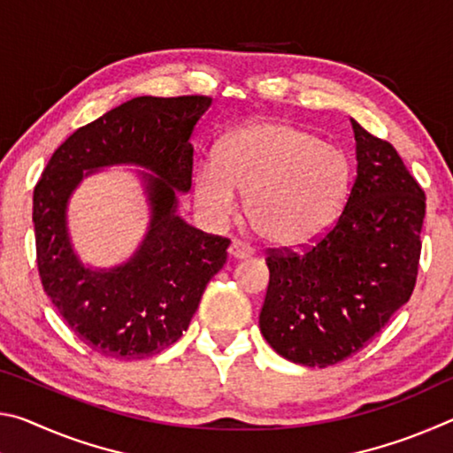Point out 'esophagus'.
I'll return each mask as SVG.
<instances>
[{
  "mask_svg": "<svg viewBox=\"0 0 453 453\" xmlns=\"http://www.w3.org/2000/svg\"><path fill=\"white\" fill-rule=\"evenodd\" d=\"M256 254V248L254 245L240 242V240H234L232 245H229V256L234 259H245V257H251Z\"/></svg>",
  "mask_w": 453,
  "mask_h": 453,
  "instance_id": "34e87169",
  "label": "esophagus"
}]
</instances>
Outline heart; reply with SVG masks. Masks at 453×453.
Masks as SVG:
<instances>
[{
  "instance_id": "1",
  "label": "heart",
  "mask_w": 453,
  "mask_h": 453,
  "mask_svg": "<svg viewBox=\"0 0 453 453\" xmlns=\"http://www.w3.org/2000/svg\"><path fill=\"white\" fill-rule=\"evenodd\" d=\"M346 188L348 162L340 150L288 121H256L221 142L216 164L197 167L194 196L197 210L221 224L234 216V191H240L259 235L300 245L324 232Z\"/></svg>"
}]
</instances>
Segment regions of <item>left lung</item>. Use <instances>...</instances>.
Here are the masks:
<instances>
[{"label": "left lung", "instance_id": "obj_1", "mask_svg": "<svg viewBox=\"0 0 453 453\" xmlns=\"http://www.w3.org/2000/svg\"><path fill=\"white\" fill-rule=\"evenodd\" d=\"M357 175L324 235L270 248L259 313L281 357L326 367L354 356L410 300L418 280L426 194L395 148L351 119Z\"/></svg>", "mask_w": 453, "mask_h": 453}]
</instances>
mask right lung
Masks as SVG:
<instances>
[{"instance_id":"add662e5","label":"right lung","mask_w":453,"mask_h":453,"mask_svg":"<svg viewBox=\"0 0 453 453\" xmlns=\"http://www.w3.org/2000/svg\"><path fill=\"white\" fill-rule=\"evenodd\" d=\"M210 104V96L129 99L75 129L35 183V256L45 296L67 327L105 357L143 359L178 342L226 264L227 237L175 216V189L188 191L194 172L189 135ZM111 163H140L160 175L149 176L152 226L132 263L91 273L66 240L65 202L83 169Z\"/></svg>"}]
</instances>
